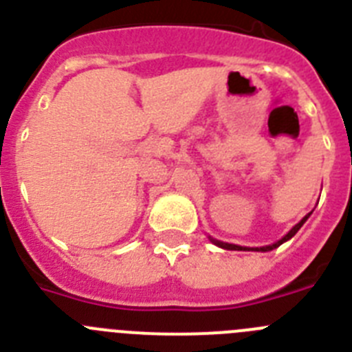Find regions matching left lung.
<instances>
[{
    "mask_svg": "<svg viewBox=\"0 0 352 352\" xmlns=\"http://www.w3.org/2000/svg\"><path fill=\"white\" fill-rule=\"evenodd\" d=\"M309 217H310V213L307 214V217H303V219H301L300 222L296 223V226L292 227L291 231H289L287 234L284 236V238H282V239H278V241H276V243H273V245H266V247H256V248H254V247H252V248H250V247H239V245H232V243H223V241H219V239H213V238H211V241H213L214 245H219L220 248H226V250H254V252H270V250H273V248L280 247L282 243H285V241H287V239H291L292 236L296 234V232L300 231V229H301V226H303V223L307 222V219H309Z\"/></svg>",
    "mask_w": 352,
    "mask_h": 352,
    "instance_id": "8db88e82",
    "label": "left lung"
}]
</instances>
